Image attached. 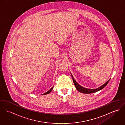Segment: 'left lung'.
I'll use <instances>...</instances> for the list:
<instances>
[{"label":"left lung","instance_id":"8db88e82","mask_svg":"<svg viewBox=\"0 0 125 125\" xmlns=\"http://www.w3.org/2000/svg\"><path fill=\"white\" fill-rule=\"evenodd\" d=\"M72 75V74H71ZM72 78H73V83H74V85L76 88V89H77V90L81 93H86V94H89V93H94V92H96L98 91H99L101 89H103V88H104L106 85H107V84L108 83L109 80H108L107 81V82L104 84V85H103L102 86H101L100 87L97 88V89H87V88H83L82 87V86H81L80 85H79L76 82V81L74 80L73 76L72 75Z\"/></svg>","mask_w":125,"mask_h":125}]
</instances>
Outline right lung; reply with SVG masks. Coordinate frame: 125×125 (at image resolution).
<instances>
[{
    "instance_id": "1",
    "label": "right lung",
    "mask_w": 125,
    "mask_h": 125,
    "mask_svg": "<svg viewBox=\"0 0 125 125\" xmlns=\"http://www.w3.org/2000/svg\"><path fill=\"white\" fill-rule=\"evenodd\" d=\"M53 89V87H52L51 89H50L48 91H47V92H46V93H44L43 95H45V94H49L52 91V90Z\"/></svg>"
}]
</instances>
